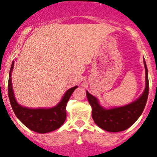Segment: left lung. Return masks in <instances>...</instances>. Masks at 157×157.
I'll use <instances>...</instances> for the list:
<instances>
[{
    "label": "left lung",
    "mask_w": 157,
    "mask_h": 157,
    "mask_svg": "<svg viewBox=\"0 0 157 157\" xmlns=\"http://www.w3.org/2000/svg\"><path fill=\"white\" fill-rule=\"evenodd\" d=\"M144 64L145 67V89L139 99L132 103L123 107L105 109L101 107L96 98L86 90L88 101L92 107L93 120L99 128L110 132H122L130 128L141 116L147 103L149 90L147 68L145 61H144Z\"/></svg>",
    "instance_id": "obj_1"
}]
</instances>
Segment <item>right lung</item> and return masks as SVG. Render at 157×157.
<instances>
[{"instance_id": "right-lung-1", "label": "right lung", "mask_w": 157, "mask_h": 157, "mask_svg": "<svg viewBox=\"0 0 157 157\" xmlns=\"http://www.w3.org/2000/svg\"><path fill=\"white\" fill-rule=\"evenodd\" d=\"M14 63L13 62L10 71L9 84H8V94L10 98V104L14 113L21 122L30 130L38 133H47L57 130L63 124L67 118L66 107L74 90L78 86H74L67 90L63 99L57 106L51 108H28L24 107L17 103L14 97L13 90L12 86L11 72L13 69Z\"/></svg>"}]
</instances>
